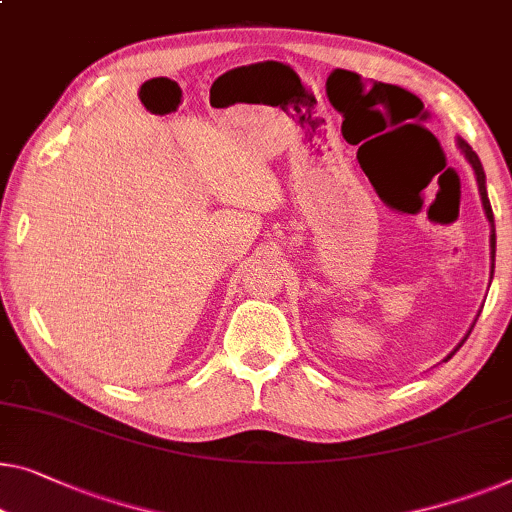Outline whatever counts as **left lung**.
Returning <instances> with one entry per match:
<instances>
[{
  "instance_id": "obj_1",
  "label": "left lung",
  "mask_w": 512,
  "mask_h": 512,
  "mask_svg": "<svg viewBox=\"0 0 512 512\" xmlns=\"http://www.w3.org/2000/svg\"><path fill=\"white\" fill-rule=\"evenodd\" d=\"M457 145H459V150L464 152V157L469 159V164L473 166V170H476V180H478V191H480V198H483V207H485V214H487V219H490V224H492V238H490V244H492V261H494V254H496V235H494V214H492V205H490V198H487V189H485V170H483V166H480V159H478V154L471 150V145L466 143V140H462L459 138L457 140ZM469 337V335H466ZM466 337L462 339V344L466 342ZM459 344V346H462ZM457 346V348H459ZM455 348V351H457ZM455 351L448 355L446 360H450L455 355Z\"/></svg>"
}]
</instances>
